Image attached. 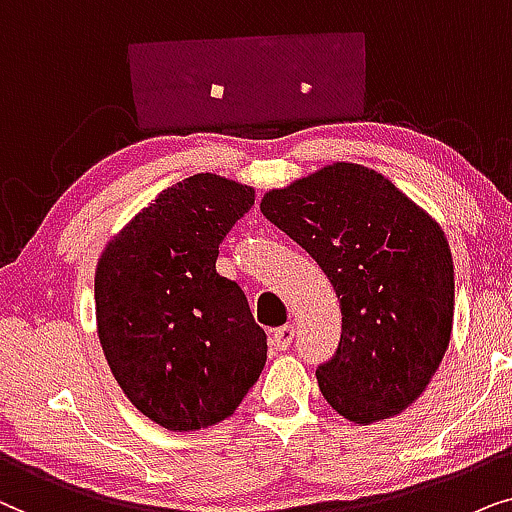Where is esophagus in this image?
I'll use <instances>...</instances> for the list:
<instances>
[{"label":"esophagus","mask_w":512,"mask_h":512,"mask_svg":"<svg viewBox=\"0 0 512 512\" xmlns=\"http://www.w3.org/2000/svg\"><path fill=\"white\" fill-rule=\"evenodd\" d=\"M292 339H295V327H292V325L278 327V330H274V335H271V342H274L278 351H288Z\"/></svg>","instance_id":"34e87169"}]
</instances>
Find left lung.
Here are the masks:
<instances>
[{
    "instance_id": "8db88e82",
    "label": "left lung",
    "mask_w": 512,
    "mask_h": 512,
    "mask_svg": "<svg viewBox=\"0 0 512 512\" xmlns=\"http://www.w3.org/2000/svg\"><path fill=\"white\" fill-rule=\"evenodd\" d=\"M260 208L337 292L342 339L316 370L323 398L356 424L407 410L452 335L454 264L440 224L358 163L271 189Z\"/></svg>"
}]
</instances>
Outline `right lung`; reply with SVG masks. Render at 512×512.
<instances>
[{"mask_svg": "<svg viewBox=\"0 0 512 512\" xmlns=\"http://www.w3.org/2000/svg\"><path fill=\"white\" fill-rule=\"evenodd\" d=\"M252 203L250 187L192 175L163 189L100 255L95 318L109 370L168 431L231 417L267 363L248 299L215 269L220 243Z\"/></svg>", "mask_w": 512, "mask_h": 512, "instance_id": "right-lung-1", "label": "right lung"}]
</instances>
